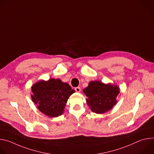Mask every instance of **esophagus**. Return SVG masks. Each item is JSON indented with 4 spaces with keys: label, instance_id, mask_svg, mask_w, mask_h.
Returning a JSON list of instances; mask_svg holds the SVG:
<instances>
[{
    "label": "esophagus",
    "instance_id": "1",
    "mask_svg": "<svg viewBox=\"0 0 154 154\" xmlns=\"http://www.w3.org/2000/svg\"><path fill=\"white\" fill-rule=\"evenodd\" d=\"M75 91L76 92H77V93H79V92L80 91V88L79 86L75 87Z\"/></svg>",
    "mask_w": 154,
    "mask_h": 154
}]
</instances>
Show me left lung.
<instances>
[{"mask_svg": "<svg viewBox=\"0 0 154 154\" xmlns=\"http://www.w3.org/2000/svg\"><path fill=\"white\" fill-rule=\"evenodd\" d=\"M86 102L93 112L102 114L111 109L116 103V98L119 93L117 86L104 84L100 81H92L83 90Z\"/></svg>", "mask_w": 154, "mask_h": 154, "instance_id": "1", "label": "left lung"}]
</instances>
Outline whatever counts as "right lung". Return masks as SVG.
I'll list each match as a JSON object with an SVG mask.
<instances>
[{
	"instance_id": "add662e5",
	"label": "right lung",
	"mask_w": 154,
	"mask_h": 154,
	"mask_svg": "<svg viewBox=\"0 0 154 154\" xmlns=\"http://www.w3.org/2000/svg\"><path fill=\"white\" fill-rule=\"evenodd\" d=\"M32 91V100L39 110L49 117L62 115L69 97L75 92L68 83L55 79L36 83Z\"/></svg>"
}]
</instances>
